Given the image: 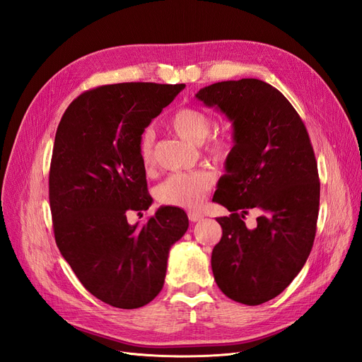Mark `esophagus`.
Segmentation results:
<instances>
[{"instance_id": "1", "label": "esophagus", "mask_w": 362, "mask_h": 362, "mask_svg": "<svg viewBox=\"0 0 362 362\" xmlns=\"http://www.w3.org/2000/svg\"><path fill=\"white\" fill-rule=\"evenodd\" d=\"M189 218H190V222H199V221H202L204 218V214L202 213H199V211H190L189 213Z\"/></svg>"}]
</instances>
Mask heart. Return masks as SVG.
I'll return each mask as SVG.
<instances>
[{
	"label": "heart",
	"instance_id": "b5f03b06",
	"mask_svg": "<svg viewBox=\"0 0 362 362\" xmlns=\"http://www.w3.org/2000/svg\"><path fill=\"white\" fill-rule=\"evenodd\" d=\"M170 124L177 133L192 141V144H204L211 133V117L201 108L184 107L175 112L170 117ZM154 129L146 128L139 139V154L144 164H151L154 158ZM231 140L226 136H216L208 144V152L213 157H223ZM214 177L210 170L199 169L193 172H173L164 178L156 190L158 202L164 205L181 208H198L208 190L211 189Z\"/></svg>",
	"mask_w": 362,
	"mask_h": 362
}]
</instances>
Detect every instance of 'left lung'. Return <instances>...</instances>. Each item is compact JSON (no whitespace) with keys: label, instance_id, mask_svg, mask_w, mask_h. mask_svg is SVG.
Listing matches in <instances>:
<instances>
[{"label":"left lung","instance_id":"obj_1","mask_svg":"<svg viewBox=\"0 0 362 362\" xmlns=\"http://www.w3.org/2000/svg\"><path fill=\"white\" fill-rule=\"evenodd\" d=\"M196 98L221 108L234 127V146L213 201L222 238L211 254L217 287L245 305L276 298L302 270L313 249L320 202L314 149L300 116L275 87L242 78L206 86ZM262 214L247 230L244 214Z\"/></svg>","mask_w":362,"mask_h":362}]
</instances>
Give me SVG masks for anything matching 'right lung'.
<instances>
[{
	"label": "right lung",
	"instance_id": "add662e5",
	"mask_svg": "<svg viewBox=\"0 0 362 362\" xmlns=\"http://www.w3.org/2000/svg\"><path fill=\"white\" fill-rule=\"evenodd\" d=\"M184 87H95L75 98L57 128L49 168L54 237L84 288L116 308H140L156 298L170 246L189 228L177 206L158 208L141 226L127 221L152 204L139 139Z\"/></svg>",
	"mask_w": 362,
	"mask_h": 362
}]
</instances>
